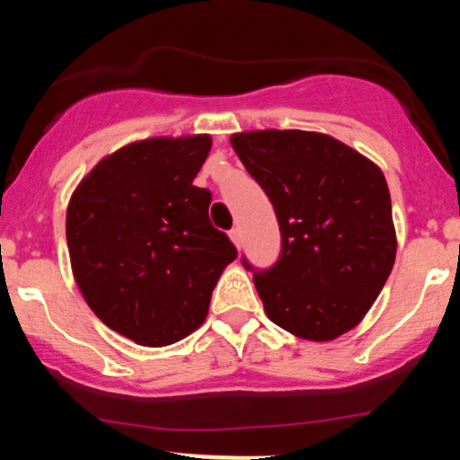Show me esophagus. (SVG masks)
<instances>
[{
    "label": "esophagus",
    "instance_id": "obj_1",
    "mask_svg": "<svg viewBox=\"0 0 460 460\" xmlns=\"http://www.w3.org/2000/svg\"><path fill=\"white\" fill-rule=\"evenodd\" d=\"M229 237H231V242H234V244L240 248L242 246V231H240V226H235V229H231L229 231Z\"/></svg>",
    "mask_w": 460,
    "mask_h": 460
}]
</instances>
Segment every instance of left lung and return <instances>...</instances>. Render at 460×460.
<instances>
[{"instance_id": "left-lung-1", "label": "left lung", "mask_w": 460, "mask_h": 460, "mask_svg": "<svg viewBox=\"0 0 460 460\" xmlns=\"http://www.w3.org/2000/svg\"><path fill=\"white\" fill-rule=\"evenodd\" d=\"M231 146L268 194L281 229L277 263L252 277L268 318L309 341L355 329L395 261L381 168L318 131H244L231 136Z\"/></svg>"}]
</instances>
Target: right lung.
Masks as SVG:
<instances>
[{"label": "right lung", "mask_w": 460, "mask_h": 460, "mask_svg": "<svg viewBox=\"0 0 460 460\" xmlns=\"http://www.w3.org/2000/svg\"><path fill=\"white\" fill-rule=\"evenodd\" d=\"M208 134L131 142L79 181L66 209L75 283L105 326L168 346L205 322L216 281L237 257L194 186Z\"/></svg>", "instance_id": "right-lung-1"}]
</instances>
